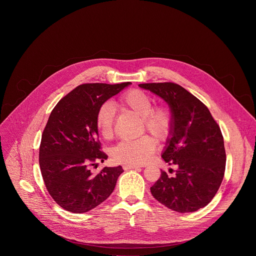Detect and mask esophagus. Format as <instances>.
<instances>
[{"label":"esophagus","mask_w":256,"mask_h":256,"mask_svg":"<svg viewBox=\"0 0 256 256\" xmlns=\"http://www.w3.org/2000/svg\"><path fill=\"white\" fill-rule=\"evenodd\" d=\"M122 168H124V170H130V169H136V168H138V166H136V165H130V164H126V165L122 166Z\"/></svg>","instance_id":"34e87169"}]
</instances>
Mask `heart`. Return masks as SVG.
<instances>
[{
  "label": "heart",
  "instance_id": "obj_1",
  "mask_svg": "<svg viewBox=\"0 0 256 256\" xmlns=\"http://www.w3.org/2000/svg\"><path fill=\"white\" fill-rule=\"evenodd\" d=\"M122 105L142 118V130H147L159 140H166L174 126L171 109L164 105L153 107L152 97L140 89L126 92L120 99ZM116 110L112 102L103 103L96 114V128L100 134L112 138L114 134ZM156 150V140L149 134L134 140H124L112 150V158L118 163L138 165L147 162Z\"/></svg>",
  "mask_w": 256,
  "mask_h": 256
}]
</instances>
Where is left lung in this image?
I'll return each mask as SVG.
<instances>
[{
    "mask_svg": "<svg viewBox=\"0 0 256 256\" xmlns=\"http://www.w3.org/2000/svg\"><path fill=\"white\" fill-rule=\"evenodd\" d=\"M138 86L163 98L174 118L162 158L177 169L173 177L161 171L160 178L151 188L153 196L178 212H196L206 206L220 188L225 173L226 152L220 126L208 107L178 84Z\"/></svg>",
    "mask_w": 256,
    "mask_h": 256,
    "instance_id": "8db88e82",
    "label": "left lung"
}]
</instances>
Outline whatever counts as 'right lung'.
<instances>
[{"label": "right lung", "mask_w": 256, "mask_h": 256, "mask_svg": "<svg viewBox=\"0 0 256 256\" xmlns=\"http://www.w3.org/2000/svg\"><path fill=\"white\" fill-rule=\"evenodd\" d=\"M130 84H82L52 109L42 136L40 166L48 194L64 210L86 212L112 194L122 166L104 167L98 174L90 170L108 157L95 120L99 107Z\"/></svg>", "instance_id": "right-lung-1"}]
</instances>
